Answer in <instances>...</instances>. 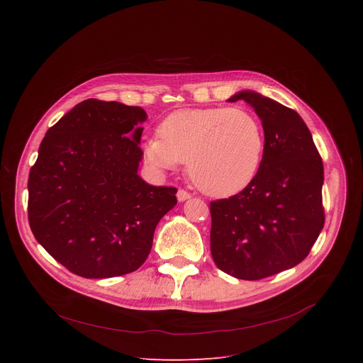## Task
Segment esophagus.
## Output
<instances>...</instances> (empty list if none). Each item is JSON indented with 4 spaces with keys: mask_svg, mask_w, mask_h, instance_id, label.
I'll return each instance as SVG.
<instances>
[{
    "mask_svg": "<svg viewBox=\"0 0 363 363\" xmlns=\"http://www.w3.org/2000/svg\"><path fill=\"white\" fill-rule=\"evenodd\" d=\"M177 198H178V201H179V202H182V201L189 199V198H191V194H189L188 191H185V189H178V192H177Z\"/></svg>",
    "mask_w": 363,
    "mask_h": 363,
    "instance_id": "esophagus-1",
    "label": "esophagus"
}]
</instances>
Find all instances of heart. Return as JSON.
<instances>
[{
	"instance_id": "1",
	"label": "heart",
	"mask_w": 363,
	"mask_h": 363,
	"mask_svg": "<svg viewBox=\"0 0 363 363\" xmlns=\"http://www.w3.org/2000/svg\"><path fill=\"white\" fill-rule=\"evenodd\" d=\"M161 138L143 143L147 164L155 169H175L186 162L194 185L211 196L242 191L262 162L264 138L258 119L233 108L179 111L161 125Z\"/></svg>"
}]
</instances>
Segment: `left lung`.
Instances as JSON below:
<instances>
[{"mask_svg":"<svg viewBox=\"0 0 363 363\" xmlns=\"http://www.w3.org/2000/svg\"><path fill=\"white\" fill-rule=\"evenodd\" d=\"M262 119L264 150L254 179L238 194L210 203L211 254L224 273L260 280L301 263L323 225V162L312 133L290 108L244 90Z\"/></svg>","mask_w":363,"mask_h":363,"instance_id":"left-lung-1","label":"left lung"}]
</instances>
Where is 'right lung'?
<instances>
[{"label": "right lung", "mask_w": 363, "mask_h": 363, "mask_svg": "<svg viewBox=\"0 0 363 363\" xmlns=\"http://www.w3.org/2000/svg\"><path fill=\"white\" fill-rule=\"evenodd\" d=\"M146 112L83 100L51 126L28 177V223L72 273L108 279L138 270L177 188L146 184L138 168Z\"/></svg>", "instance_id": "obj_1"}]
</instances>
